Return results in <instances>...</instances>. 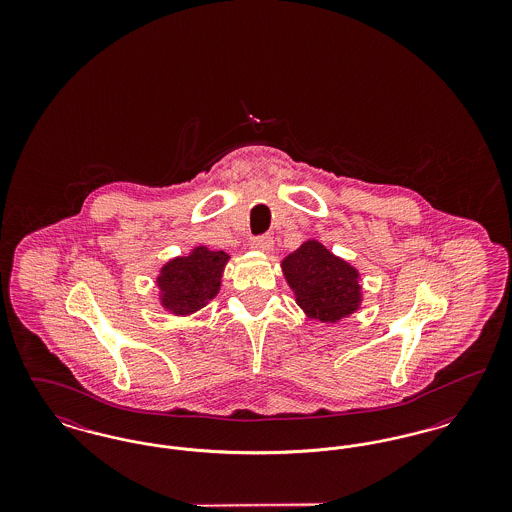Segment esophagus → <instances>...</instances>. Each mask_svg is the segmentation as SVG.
Here are the masks:
<instances>
[{"label":"esophagus","instance_id":"obj_1","mask_svg":"<svg viewBox=\"0 0 512 512\" xmlns=\"http://www.w3.org/2000/svg\"><path fill=\"white\" fill-rule=\"evenodd\" d=\"M251 247H253V249H257V251L268 253V251L272 249V238L267 236V234L257 236V238H253V240H251Z\"/></svg>","mask_w":512,"mask_h":512}]
</instances>
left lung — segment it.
I'll return each instance as SVG.
<instances>
[{
  "instance_id": "8db88e82",
  "label": "left lung",
  "mask_w": 512,
  "mask_h": 512,
  "mask_svg": "<svg viewBox=\"0 0 512 512\" xmlns=\"http://www.w3.org/2000/svg\"><path fill=\"white\" fill-rule=\"evenodd\" d=\"M299 307L311 318L336 322L359 305V274L324 245L307 242L282 263Z\"/></svg>"
}]
</instances>
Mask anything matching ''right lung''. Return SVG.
<instances>
[{"mask_svg":"<svg viewBox=\"0 0 512 512\" xmlns=\"http://www.w3.org/2000/svg\"><path fill=\"white\" fill-rule=\"evenodd\" d=\"M226 261L228 255L224 251H209L205 247H197L186 259L171 261L159 276L163 305L178 315L201 309L219 292Z\"/></svg>","mask_w":512,"mask_h":512,"instance_id":"right-lung-1","label":"right lung"}]
</instances>
